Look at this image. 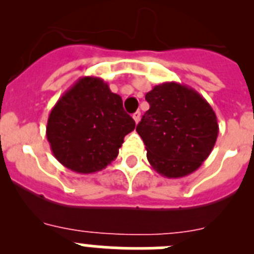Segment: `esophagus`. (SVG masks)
Listing matches in <instances>:
<instances>
[{"instance_id": "obj_1", "label": "esophagus", "mask_w": 254, "mask_h": 254, "mask_svg": "<svg viewBox=\"0 0 254 254\" xmlns=\"http://www.w3.org/2000/svg\"><path fill=\"white\" fill-rule=\"evenodd\" d=\"M132 118H133V121L136 123L140 122V118H141V113L140 112H136V113H133V116H132Z\"/></svg>"}]
</instances>
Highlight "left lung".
Masks as SVG:
<instances>
[{
	"label": "left lung",
	"instance_id": "left-lung-1",
	"mask_svg": "<svg viewBox=\"0 0 254 254\" xmlns=\"http://www.w3.org/2000/svg\"><path fill=\"white\" fill-rule=\"evenodd\" d=\"M145 99L150 109L136 131L152 169L167 178L196 172L216 142L219 125L214 109L194 89L178 82L156 85Z\"/></svg>",
	"mask_w": 254,
	"mask_h": 254
}]
</instances>
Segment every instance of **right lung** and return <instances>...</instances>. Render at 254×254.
<instances>
[{
    "instance_id": "obj_1",
    "label": "right lung",
    "mask_w": 254,
    "mask_h": 254,
    "mask_svg": "<svg viewBox=\"0 0 254 254\" xmlns=\"http://www.w3.org/2000/svg\"><path fill=\"white\" fill-rule=\"evenodd\" d=\"M134 121L122 98L100 77H80L61 96L47 123V140L55 158L67 169L90 174L118 156Z\"/></svg>"
}]
</instances>
